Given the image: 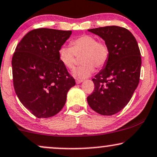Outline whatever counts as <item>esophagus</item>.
Segmentation results:
<instances>
[{
  "label": "esophagus",
  "mask_w": 157,
  "mask_h": 157,
  "mask_svg": "<svg viewBox=\"0 0 157 157\" xmlns=\"http://www.w3.org/2000/svg\"><path fill=\"white\" fill-rule=\"evenodd\" d=\"M82 82V80H76V83L77 84H80Z\"/></svg>",
  "instance_id": "obj_1"
}]
</instances>
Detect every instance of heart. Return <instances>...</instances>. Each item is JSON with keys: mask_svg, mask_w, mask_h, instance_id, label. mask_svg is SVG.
<instances>
[{"mask_svg": "<svg viewBox=\"0 0 157 157\" xmlns=\"http://www.w3.org/2000/svg\"><path fill=\"white\" fill-rule=\"evenodd\" d=\"M82 55L81 62L83 65L73 71V75L79 79L88 77L95 71L94 67L101 69L108 60V47L102 41L90 35H82L73 39L69 47L62 46L58 50V58L66 68L75 67L76 56Z\"/></svg>", "mask_w": 157, "mask_h": 157, "instance_id": "heart-1", "label": "heart"}]
</instances>
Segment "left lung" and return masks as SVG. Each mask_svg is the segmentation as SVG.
<instances>
[{
	"label": "left lung",
	"instance_id": "8db88e82",
	"mask_svg": "<svg viewBox=\"0 0 157 157\" xmlns=\"http://www.w3.org/2000/svg\"><path fill=\"white\" fill-rule=\"evenodd\" d=\"M108 47L106 64L92 79L94 91L87 97L90 108L100 115L112 116L130 101L139 84L141 56L132 33L119 26L89 29Z\"/></svg>",
	"mask_w": 157,
	"mask_h": 157
}]
</instances>
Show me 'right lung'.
<instances>
[{
  "label": "right lung",
  "mask_w": 157,
  "mask_h": 157,
  "mask_svg": "<svg viewBox=\"0 0 157 157\" xmlns=\"http://www.w3.org/2000/svg\"><path fill=\"white\" fill-rule=\"evenodd\" d=\"M71 31L32 30L22 38L12 57L17 96L36 118H50L61 110L75 80L58 58V50Z\"/></svg>",
  "instance_id": "add662e5"
}]
</instances>
